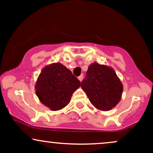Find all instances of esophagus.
I'll return each mask as SVG.
<instances>
[{"label":"esophagus","mask_w":153,"mask_h":153,"mask_svg":"<svg viewBox=\"0 0 153 153\" xmlns=\"http://www.w3.org/2000/svg\"><path fill=\"white\" fill-rule=\"evenodd\" d=\"M78 79H79V80L80 82H82V79H83V75H80L78 77Z\"/></svg>","instance_id":"34e87169"}]
</instances>
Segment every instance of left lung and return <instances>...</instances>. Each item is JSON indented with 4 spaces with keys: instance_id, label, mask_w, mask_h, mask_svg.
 <instances>
[{
    "instance_id": "8db88e82",
    "label": "left lung",
    "mask_w": 153,
    "mask_h": 153,
    "mask_svg": "<svg viewBox=\"0 0 153 153\" xmlns=\"http://www.w3.org/2000/svg\"><path fill=\"white\" fill-rule=\"evenodd\" d=\"M81 87L94 107L110 111L121 100L123 85L113 68L97 62L90 65Z\"/></svg>"
}]
</instances>
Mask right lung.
I'll return each mask as SVG.
<instances>
[{"label": "right lung", "mask_w": 153, "mask_h": 153, "mask_svg": "<svg viewBox=\"0 0 153 153\" xmlns=\"http://www.w3.org/2000/svg\"><path fill=\"white\" fill-rule=\"evenodd\" d=\"M81 82L69 69L60 63L45 66L39 74L35 88L41 102L51 111H59L70 102L72 94Z\"/></svg>", "instance_id": "1"}]
</instances>
